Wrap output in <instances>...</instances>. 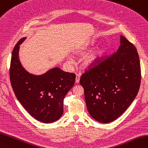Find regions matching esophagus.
<instances>
[{"instance_id":"esophagus-1","label":"esophagus","mask_w":148,"mask_h":148,"mask_svg":"<svg viewBox=\"0 0 148 148\" xmlns=\"http://www.w3.org/2000/svg\"><path fill=\"white\" fill-rule=\"evenodd\" d=\"M80 80V75L79 74H76V77H75V82L76 83H78L79 82Z\"/></svg>"}]
</instances>
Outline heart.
Segmentation results:
<instances>
[{"label":"heart","mask_w":148,"mask_h":148,"mask_svg":"<svg viewBox=\"0 0 148 148\" xmlns=\"http://www.w3.org/2000/svg\"><path fill=\"white\" fill-rule=\"evenodd\" d=\"M88 47V45H86L84 48H83V49H82L79 51H78L77 53L79 54L83 53L84 51L86 50ZM103 53V49H100L96 51L95 52L91 54L90 56H89L86 58L85 61H84L85 64H86L88 66H95V65H96L98 63L99 58L101 57Z\"/></svg>","instance_id":"heart-1"}]
</instances>
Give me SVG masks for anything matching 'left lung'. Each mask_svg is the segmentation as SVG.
<instances>
[{
  "label": "left lung",
  "mask_w": 148,
  "mask_h": 148,
  "mask_svg": "<svg viewBox=\"0 0 148 148\" xmlns=\"http://www.w3.org/2000/svg\"><path fill=\"white\" fill-rule=\"evenodd\" d=\"M141 72L135 46L121 36L116 52L101 57L86 69L79 83L84 88L88 110L92 118L109 123L122 115L139 91Z\"/></svg>",
  "instance_id": "1"
}]
</instances>
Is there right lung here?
Returning a JSON list of instances; mask_svg holds the SVG:
<instances>
[{"mask_svg": "<svg viewBox=\"0 0 148 148\" xmlns=\"http://www.w3.org/2000/svg\"><path fill=\"white\" fill-rule=\"evenodd\" d=\"M21 39L12 50L10 65V81L17 99L37 121L51 123L64 112V97L74 84L75 75L58 67L41 75L31 74L23 67L18 58Z\"/></svg>", "mask_w": 148, "mask_h": 148, "instance_id": "right-lung-1", "label": "right lung"}]
</instances>
